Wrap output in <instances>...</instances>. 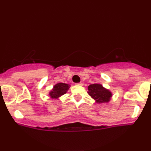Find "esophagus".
Segmentation results:
<instances>
[{
	"label": "esophagus",
	"instance_id": "obj_1",
	"mask_svg": "<svg viewBox=\"0 0 151 151\" xmlns=\"http://www.w3.org/2000/svg\"><path fill=\"white\" fill-rule=\"evenodd\" d=\"M77 85H79V86H82L83 85V84L81 82H79V83H77Z\"/></svg>",
	"mask_w": 151,
	"mask_h": 151
}]
</instances>
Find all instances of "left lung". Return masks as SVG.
Instances as JSON below:
<instances>
[{
    "label": "left lung",
    "mask_w": 151,
    "mask_h": 151,
    "mask_svg": "<svg viewBox=\"0 0 151 151\" xmlns=\"http://www.w3.org/2000/svg\"><path fill=\"white\" fill-rule=\"evenodd\" d=\"M87 93L97 104L108 103L112 97V93L100 84H90Z\"/></svg>",
    "instance_id": "obj_1"
}]
</instances>
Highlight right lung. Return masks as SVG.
<instances>
[{
  "mask_svg": "<svg viewBox=\"0 0 151 151\" xmlns=\"http://www.w3.org/2000/svg\"><path fill=\"white\" fill-rule=\"evenodd\" d=\"M70 87V84H65V83H58L53 86V89L50 91L49 95L52 99H57L67 93Z\"/></svg>",
  "mask_w": 151,
  "mask_h": 151,
  "instance_id": "add662e5",
  "label": "right lung"
}]
</instances>
